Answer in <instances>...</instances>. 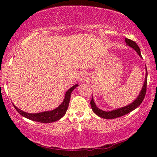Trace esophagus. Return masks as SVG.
Returning a JSON list of instances; mask_svg holds the SVG:
<instances>
[{
    "instance_id": "esophagus-1",
    "label": "esophagus",
    "mask_w": 157,
    "mask_h": 157,
    "mask_svg": "<svg viewBox=\"0 0 157 157\" xmlns=\"http://www.w3.org/2000/svg\"><path fill=\"white\" fill-rule=\"evenodd\" d=\"M86 76L85 75H83V74H82V75H80V77H79V82H84L86 80Z\"/></svg>"
}]
</instances>
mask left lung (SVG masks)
<instances>
[{
	"instance_id": "8db88e82",
	"label": "left lung",
	"mask_w": 157,
	"mask_h": 157,
	"mask_svg": "<svg viewBox=\"0 0 157 157\" xmlns=\"http://www.w3.org/2000/svg\"><path fill=\"white\" fill-rule=\"evenodd\" d=\"M125 42L127 46L133 48L137 52L139 56L140 57H142L141 54H140V50L139 47L138 46V45L136 44V42L127 38H125ZM147 70H146L145 80L144 82V84H143L141 91L140 92V94L139 95V96H138L136 99L130 105L126 106V107L118 109H115L111 111H105L100 109L99 108H98L96 107V105H95L94 101V99H93L92 98L90 103H91L93 111H94L96 115L101 117V118H103L105 119H112V118H118V117L123 116L124 115H125V114H127L128 113L131 112V111H132L133 110H134L135 109H136L140 104H141L143 99H144L145 98V95L146 94V90H147Z\"/></svg>"
}]
</instances>
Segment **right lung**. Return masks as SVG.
Wrapping results in <instances>:
<instances>
[{"label":"right lung","mask_w":157,"mask_h":157,"mask_svg":"<svg viewBox=\"0 0 157 157\" xmlns=\"http://www.w3.org/2000/svg\"><path fill=\"white\" fill-rule=\"evenodd\" d=\"M78 86V84H75L73 86L71 87V89H69L68 90V91L66 93L65 98L64 100H63V102L57 108L52 111H44V112L38 113H28L21 111L19 109H18L16 106L14 105V104L12 105H14L15 109L19 113L20 115L25 117L26 118H28L30 119V120L42 123H53V122L59 120L60 118H62V117L65 115L68 107L69 102H70L71 93H72L73 90Z\"/></svg>","instance_id":"right-lung-1"}]
</instances>
